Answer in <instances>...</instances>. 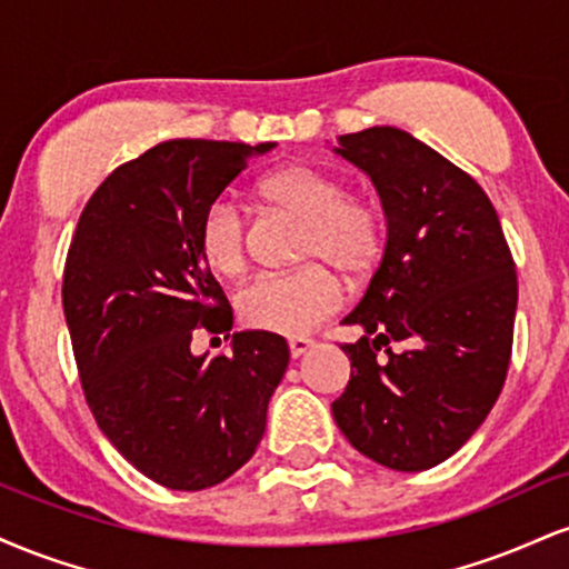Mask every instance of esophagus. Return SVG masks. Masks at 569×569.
I'll return each mask as SVG.
<instances>
[{"label":"esophagus","instance_id":"1","mask_svg":"<svg viewBox=\"0 0 569 569\" xmlns=\"http://www.w3.org/2000/svg\"><path fill=\"white\" fill-rule=\"evenodd\" d=\"M312 348V339H307V337H291L289 339V352H291V358H299V356H305L307 350Z\"/></svg>","mask_w":569,"mask_h":569}]
</instances>
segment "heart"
<instances>
[{
  "label": "heart",
  "mask_w": 569,
  "mask_h": 569,
  "mask_svg": "<svg viewBox=\"0 0 569 569\" xmlns=\"http://www.w3.org/2000/svg\"><path fill=\"white\" fill-rule=\"evenodd\" d=\"M257 194L272 211L302 221L297 259L310 264L251 280L238 293V312L257 331L307 335L342 305V283L329 266L352 283L377 270L385 253L382 211L371 200L350 194L339 176L305 162L262 176ZM198 248L213 272L240 276L251 248L243 211L230 200H213L198 224Z\"/></svg>",
  "instance_id": "1"
}]
</instances>
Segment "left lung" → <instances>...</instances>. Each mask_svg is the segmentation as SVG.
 Returning <instances> with one entry per match:
<instances>
[{
	"label": "left lung",
	"mask_w": 569,
	"mask_h": 569,
	"mask_svg": "<svg viewBox=\"0 0 569 569\" xmlns=\"http://www.w3.org/2000/svg\"><path fill=\"white\" fill-rule=\"evenodd\" d=\"M337 143L377 187L388 243L342 321L363 337L342 345L352 371L331 411L369 460L428 471L471 439L506 382L519 297L511 248L485 189L407 130L377 126ZM390 341L408 348L393 353Z\"/></svg>",
	"instance_id": "8db88e82"
}]
</instances>
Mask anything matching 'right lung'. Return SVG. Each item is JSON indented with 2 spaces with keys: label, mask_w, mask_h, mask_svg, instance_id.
I'll use <instances>...</instances> for the list:
<instances>
[{
  "label": "right lung",
  "mask_w": 569,
  "mask_h": 569,
  "mask_svg": "<svg viewBox=\"0 0 569 569\" xmlns=\"http://www.w3.org/2000/svg\"><path fill=\"white\" fill-rule=\"evenodd\" d=\"M276 141L173 139L107 176L84 206L63 270V316L98 428L168 489L213 487L251 460L289 367L270 331L232 335V356H194L232 307L198 248L206 208Z\"/></svg>",
  "instance_id": "1"
}]
</instances>
